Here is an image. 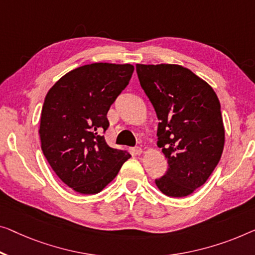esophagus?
Segmentation results:
<instances>
[{
    "mask_svg": "<svg viewBox=\"0 0 255 255\" xmlns=\"http://www.w3.org/2000/svg\"><path fill=\"white\" fill-rule=\"evenodd\" d=\"M132 151H134L135 154H140V153H142V147H140V146H135L134 149H132Z\"/></svg>",
    "mask_w": 255,
    "mask_h": 255,
    "instance_id": "obj_1",
    "label": "esophagus"
}]
</instances>
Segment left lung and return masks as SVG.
Returning <instances> with one entry per match:
<instances>
[{
    "mask_svg": "<svg viewBox=\"0 0 255 255\" xmlns=\"http://www.w3.org/2000/svg\"><path fill=\"white\" fill-rule=\"evenodd\" d=\"M136 72L157 113L158 146L168 160V169L155 184L166 196L191 195L222 155L225 127L219 98L183 66L137 64Z\"/></svg>",
    "mask_w": 255,
    "mask_h": 255,
    "instance_id": "8db88e82",
    "label": "left lung"
}]
</instances>
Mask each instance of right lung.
Listing matches in <instances>:
<instances>
[{
	"label": "right lung",
	"mask_w": 255,
	"mask_h": 255,
	"mask_svg": "<svg viewBox=\"0 0 255 255\" xmlns=\"http://www.w3.org/2000/svg\"><path fill=\"white\" fill-rule=\"evenodd\" d=\"M130 64L95 63L68 72L48 91L41 112V147L49 165L74 191L94 195L130 154L110 147L102 132L108 112L130 80Z\"/></svg>",
	"instance_id": "obj_1"
}]
</instances>
